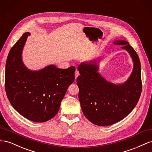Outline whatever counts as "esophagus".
Returning a JSON list of instances; mask_svg holds the SVG:
<instances>
[{
  "instance_id": "esophagus-1",
  "label": "esophagus",
  "mask_w": 152,
  "mask_h": 152,
  "mask_svg": "<svg viewBox=\"0 0 152 152\" xmlns=\"http://www.w3.org/2000/svg\"><path fill=\"white\" fill-rule=\"evenodd\" d=\"M80 75V73H79V71H77V69H76V71H75V78L76 79L77 78V76H78Z\"/></svg>"
}]
</instances>
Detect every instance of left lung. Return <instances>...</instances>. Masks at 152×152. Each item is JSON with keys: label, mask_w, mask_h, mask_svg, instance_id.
I'll return each mask as SVG.
<instances>
[{"label": "left lung", "mask_w": 152, "mask_h": 152, "mask_svg": "<svg viewBox=\"0 0 152 152\" xmlns=\"http://www.w3.org/2000/svg\"><path fill=\"white\" fill-rule=\"evenodd\" d=\"M113 44L123 45L121 48L128 52L133 62L131 75L124 83H113L99 72L100 57L77 67L82 111L90 122L99 126H107L126 117L136 106L142 90L141 64L136 52L127 41L115 40Z\"/></svg>", "instance_id": "left-lung-1"}]
</instances>
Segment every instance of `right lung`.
<instances>
[{
  "mask_svg": "<svg viewBox=\"0 0 152 152\" xmlns=\"http://www.w3.org/2000/svg\"><path fill=\"white\" fill-rule=\"evenodd\" d=\"M30 32H25L8 54L5 72L7 97L14 109L27 119L45 122L57 115L67 90L75 81V67L59 69L49 65L30 70L22 60Z\"/></svg>",
  "mask_w": 152,
  "mask_h": 152,
  "instance_id": "obj_1",
  "label": "right lung"
}]
</instances>
